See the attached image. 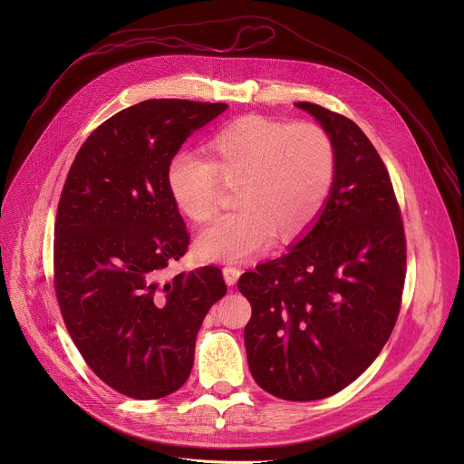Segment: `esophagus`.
<instances>
[{"label": "esophagus", "instance_id": "esophagus-1", "mask_svg": "<svg viewBox=\"0 0 464 464\" xmlns=\"http://www.w3.org/2000/svg\"><path fill=\"white\" fill-rule=\"evenodd\" d=\"M222 274H224V279H226V283L229 285V286H233L237 281H238V277H240V268H237V266H226L224 270H222Z\"/></svg>", "mask_w": 464, "mask_h": 464}]
</instances>
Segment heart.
<instances>
[{"label":"heart","instance_id":"b5f03b06","mask_svg":"<svg viewBox=\"0 0 464 464\" xmlns=\"http://www.w3.org/2000/svg\"><path fill=\"white\" fill-rule=\"evenodd\" d=\"M208 161L174 154L165 185L176 209L194 224L213 218L220 181L235 187L240 208L213 222L198 253L213 260H244L274 235L294 238L314 226L336 179V147L315 122L247 115L218 130L206 143Z\"/></svg>","mask_w":464,"mask_h":464}]
</instances>
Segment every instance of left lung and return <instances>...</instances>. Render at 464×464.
I'll list each match as a JSON object with an SVG mask.
<instances>
[{"label":"left lung","mask_w":464,"mask_h":464,"mask_svg":"<svg viewBox=\"0 0 464 464\" xmlns=\"http://www.w3.org/2000/svg\"><path fill=\"white\" fill-rule=\"evenodd\" d=\"M336 147V179L314 227L279 258L238 279L251 303L249 371L277 399L308 402L354 382L401 312L406 235L389 172L360 126L297 102Z\"/></svg>","instance_id":"obj_1"}]
</instances>
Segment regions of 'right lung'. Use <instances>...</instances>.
I'll return each mask as SVG.
<instances>
[{
    "label": "right lung",
    "mask_w": 464,
    "mask_h": 464,
    "mask_svg": "<svg viewBox=\"0 0 464 464\" xmlns=\"http://www.w3.org/2000/svg\"><path fill=\"white\" fill-rule=\"evenodd\" d=\"M227 104L150 99L97 126L65 178L54 222V292L88 367L130 399L178 391L196 334L227 286L217 266L163 270L188 247L165 185L169 160Z\"/></svg>",
    "instance_id": "1"
}]
</instances>
